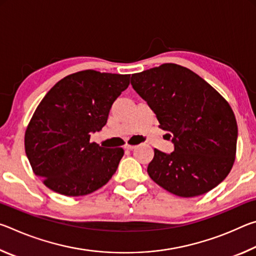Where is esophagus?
Instances as JSON below:
<instances>
[{"mask_svg":"<svg viewBox=\"0 0 256 256\" xmlns=\"http://www.w3.org/2000/svg\"><path fill=\"white\" fill-rule=\"evenodd\" d=\"M124 148L126 149V150H133L134 148H136V146H132V144H126L124 146Z\"/></svg>","mask_w":256,"mask_h":256,"instance_id":"esophagus-1","label":"esophagus"}]
</instances>
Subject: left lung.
<instances>
[{"label":"left lung","instance_id":"left-lung-1","mask_svg":"<svg viewBox=\"0 0 256 256\" xmlns=\"http://www.w3.org/2000/svg\"><path fill=\"white\" fill-rule=\"evenodd\" d=\"M131 84L175 146L170 154L154 149L150 178L183 198L202 196L222 183L235 162L238 133L226 99L196 73L174 63L134 73Z\"/></svg>","mask_w":256,"mask_h":256}]
</instances>
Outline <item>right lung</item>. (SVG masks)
<instances>
[{"instance_id": "obj_1", "label": "right lung", "mask_w": 256, "mask_h": 256, "mask_svg": "<svg viewBox=\"0 0 256 256\" xmlns=\"http://www.w3.org/2000/svg\"><path fill=\"white\" fill-rule=\"evenodd\" d=\"M130 74L84 70L60 80L37 106L24 133L32 172L56 193L86 196L112 178L124 154L90 142L106 124Z\"/></svg>"}]
</instances>
